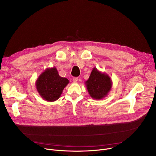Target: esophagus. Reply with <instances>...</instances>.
<instances>
[{"mask_svg": "<svg viewBox=\"0 0 156 156\" xmlns=\"http://www.w3.org/2000/svg\"><path fill=\"white\" fill-rule=\"evenodd\" d=\"M73 82H74V83L77 82V81H78V77H74V78L73 79Z\"/></svg>", "mask_w": 156, "mask_h": 156, "instance_id": "1", "label": "esophagus"}]
</instances>
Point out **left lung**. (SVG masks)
Masks as SVG:
<instances>
[{"label": "left lung", "instance_id": "1", "mask_svg": "<svg viewBox=\"0 0 156 156\" xmlns=\"http://www.w3.org/2000/svg\"><path fill=\"white\" fill-rule=\"evenodd\" d=\"M85 84L90 96L94 99L101 100L106 97L111 91L112 82L107 74L94 67Z\"/></svg>", "mask_w": 156, "mask_h": 156}]
</instances>
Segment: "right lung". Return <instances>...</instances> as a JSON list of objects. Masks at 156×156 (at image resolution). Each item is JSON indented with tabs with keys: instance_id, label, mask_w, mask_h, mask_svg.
Here are the masks:
<instances>
[{
	"instance_id": "add662e5",
	"label": "right lung",
	"mask_w": 156,
	"mask_h": 156,
	"mask_svg": "<svg viewBox=\"0 0 156 156\" xmlns=\"http://www.w3.org/2000/svg\"><path fill=\"white\" fill-rule=\"evenodd\" d=\"M69 83V80L60 76L56 67H54L43 72L35 82V86L44 100L54 102L60 98Z\"/></svg>"
}]
</instances>
